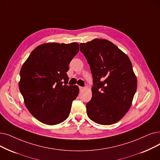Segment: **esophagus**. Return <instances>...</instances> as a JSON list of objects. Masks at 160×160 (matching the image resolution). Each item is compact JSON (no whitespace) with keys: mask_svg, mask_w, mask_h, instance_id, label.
Wrapping results in <instances>:
<instances>
[{"mask_svg":"<svg viewBox=\"0 0 160 160\" xmlns=\"http://www.w3.org/2000/svg\"><path fill=\"white\" fill-rule=\"evenodd\" d=\"M79 89H80V91H82V90L84 89V88L82 87V86H79Z\"/></svg>","mask_w":160,"mask_h":160,"instance_id":"obj_1","label":"esophagus"}]
</instances>
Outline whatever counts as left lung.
<instances>
[{
  "instance_id": "8db88e82",
  "label": "left lung",
  "mask_w": 160,
  "mask_h": 160,
  "mask_svg": "<svg viewBox=\"0 0 160 160\" xmlns=\"http://www.w3.org/2000/svg\"><path fill=\"white\" fill-rule=\"evenodd\" d=\"M93 76L92 97L86 104L88 117L101 125L120 120L129 109L137 90V78L129 58L107 40L80 44Z\"/></svg>"
}]
</instances>
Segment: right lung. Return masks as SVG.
Here are the masks:
<instances>
[{
	"label": "right lung",
	"instance_id": "add662e5",
	"mask_svg": "<svg viewBox=\"0 0 160 160\" xmlns=\"http://www.w3.org/2000/svg\"><path fill=\"white\" fill-rule=\"evenodd\" d=\"M79 51V44L48 43L29 55L20 71L19 91L26 107L38 121L56 125L70 114L79 93L77 86H68V65Z\"/></svg>",
	"mask_w": 160,
	"mask_h": 160
}]
</instances>
